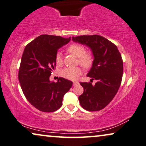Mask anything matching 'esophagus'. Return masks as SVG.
<instances>
[{"mask_svg": "<svg viewBox=\"0 0 146 146\" xmlns=\"http://www.w3.org/2000/svg\"><path fill=\"white\" fill-rule=\"evenodd\" d=\"M73 86H75V85L78 84L79 82H78V81H73Z\"/></svg>", "mask_w": 146, "mask_h": 146, "instance_id": "1", "label": "esophagus"}]
</instances>
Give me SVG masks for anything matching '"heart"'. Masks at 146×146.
<instances>
[{"instance_id": "heart-1", "label": "heart", "mask_w": 146, "mask_h": 146, "mask_svg": "<svg viewBox=\"0 0 146 146\" xmlns=\"http://www.w3.org/2000/svg\"><path fill=\"white\" fill-rule=\"evenodd\" d=\"M69 53L78 58V62L84 68H89L92 65L93 58L91 53H85V48L80 44H73L67 48ZM55 63L58 66L63 64V59L61 53L58 52L55 55ZM81 73L80 67L65 68L60 72V75L64 78L69 80H76Z\"/></svg>"}]
</instances>
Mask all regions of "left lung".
I'll return each instance as SVG.
<instances>
[{
    "label": "left lung",
    "mask_w": 146,
    "mask_h": 146,
    "mask_svg": "<svg viewBox=\"0 0 146 146\" xmlns=\"http://www.w3.org/2000/svg\"><path fill=\"white\" fill-rule=\"evenodd\" d=\"M72 40L91 50L93 61L87 76L97 80L95 85L80 83L84 91L79 97V103L85 110L100 111L111 102L121 85L123 71L121 54L116 45L98 35L73 36Z\"/></svg>",
    "instance_id": "obj_1"
}]
</instances>
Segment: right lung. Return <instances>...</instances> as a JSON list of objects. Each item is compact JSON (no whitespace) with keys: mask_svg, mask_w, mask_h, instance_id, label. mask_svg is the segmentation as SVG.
<instances>
[{"mask_svg":"<svg viewBox=\"0 0 146 146\" xmlns=\"http://www.w3.org/2000/svg\"><path fill=\"white\" fill-rule=\"evenodd\" d=\"M71 37L42 35L25 46L19 71V80L25 98L37 110L53 112L61 108L64 95L73 82L59 77L57 82L49 77L56 65L57 50Z\"/></svg>","mask_w":146,"mask_h":146,"instance_id":"obj_1","label":"right lung"}]
</instances>
